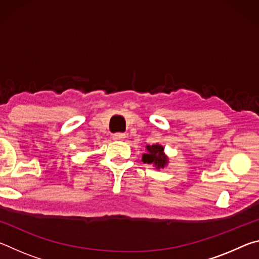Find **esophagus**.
<instances>
[{"mask_svg":"<svg viewBox=\"0 0 259 259\" xmlns=\"http://www.w3.org/2000/svg\"><path fill=\"white\" fill-rule=\"evenodd\" d=\"M125 138V135L122 134V133H117V134H114L113 135V139L114 140H123Z\"/></svg>","mask_w":259,"mask_h":259,"instance_id":"1","label":"esophagus"}]
</instances>
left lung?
Returning a JSON list of instances; mask_svg holds the SVG:
<instances>
[{
	"label": "left lung",
	"mask_w": 259,
	"mask_h": 259,
	"mask_svg": "<svg viewBox=\"0 0 259 259\" xmlns=\"http://www.w3.org/2000/svg\"><path fill=\"white\" fill-rule=\"evenodd\" d=\"M147 152L143 154L142 161L147 164H154L156 169L164 168L168 163V156L164 154V147L154 144V145H147Z\"/></svg>",
	"instance_id": "8db88e82"
}]
</instances>
